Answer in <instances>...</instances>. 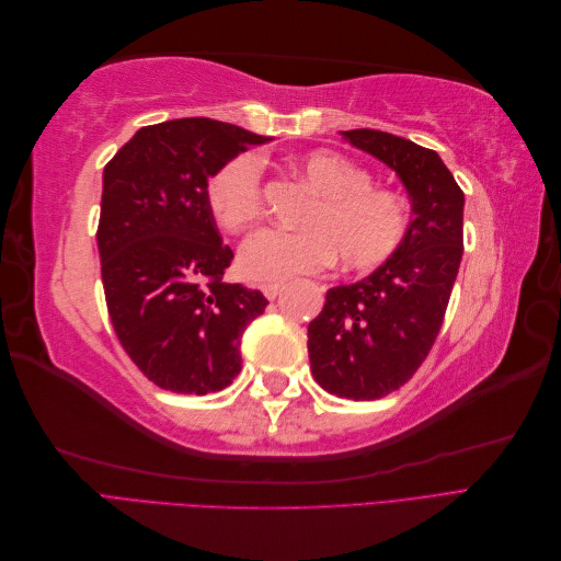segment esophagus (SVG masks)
<instances>
[{
  "label": "esophagus",
  "instance_id": "esophagus-1",
  "mask_svg": "<svg viewBox=\"0 0 561 561\" xmlns=\"http://www.w3.org/2000/svg\"><path fill=\"white\" fill-rule=\"evenodd\" d=\"M280 290H283V285H278V283L262 285V293H264V297H266V299H276V297L280 295Z\"/></svg>",
  "mask_w": 561,
  "mask_h": 561
}]
</instances>
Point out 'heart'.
Here are the masks:
<instances>
[{
	"instance_id": "obj_1",
	"label": "heart",
	"mask_w": 561,
	"mask_h": 561,
	"mask_svg": "<svg viewBox=\"0 0 561 561\" xmlns=\"http://www.w3.org/2000/svg\"><path fill=\"white\" fill-rule=\"evenodd\" d=\"M295 171L318 194L297 231L264 229L243 245L241 274L254 283H283L313 274L339 260L344 268L367 271L383 264L410 231V206L398 194L371 186L358 163L330 149L309 151ZM206 203L219 227L248 231L262 217V171L252 154H241L206 182Z\"/></svg>"
}]
</instances>
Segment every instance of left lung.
I'll return each mask as SVG.
<instances>
[{"mask_svg": "<svg viewBox=\"0 0 561 561\" xmlns=\"http://www.w3.org/2000/svg\"><path fill=\"white\" fill-rule=\"evenodd\" d=\"M342 138L386 163L412 201L410 231L358 283L328 290L309 322L311 375L336 398L377 400L412 379L443 328L463 257V192L437 151L383 130Z\"/></svg>", "mask_w": 561, "mask_h": 561, "instance_id": "left-lung-1", "label": "left lung"}]
</instances>
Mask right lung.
I'll use <instances>...</instances> for the list:
<instances>
[{
	"label": "right lung",
	"mask_w": 561,
	"mask_h": 561,
	"mask_svg": "<svg viewBox=\"0 0 561 561\" xmlns=\"http://www.w3.org/2000/svg\"><path fill=\"white\" fill-rule=\"evenodd\" d=\"M268 140L215 118H173L140 128L105 165L98 250L107 311L130 360L163 390L206 396L241 371V336L268 301L225 280L233 252L206 182Z\"/></svg>",
	"instance_id": "1"
}]
</instances>
